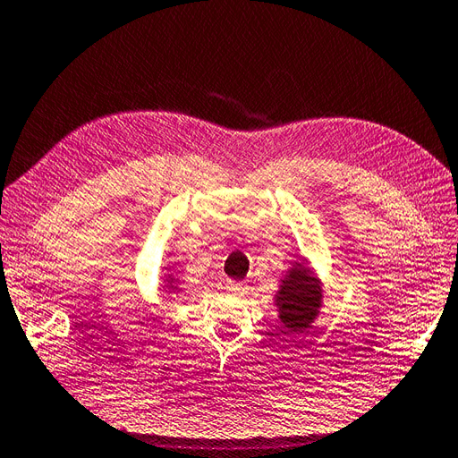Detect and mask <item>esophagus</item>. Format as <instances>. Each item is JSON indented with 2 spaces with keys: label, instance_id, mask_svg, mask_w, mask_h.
<instances>
[{
  "label": "esophagus",
  "instance_id": "obj_1",
  "mask_svg": "<svg viewBox=\"0 0 458 458\" xmlns=\"http://www.w3.org/2000/svg\"><path fill=\"white\" fill-rule=\"evenodd\" d=\"M227 292H229L231 295H244V293H247V287H244V285L239 284V282H231V284L227 285Z\"/></svg>",
  "mask_w": 458,
  "mask_h": 458
}]
</instances>
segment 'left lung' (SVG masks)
Returning a JSON list of instances; mask_svg holds the SVG:
<instances>
[{
	"label": "left lung",
	"mask_w": 458,
	"mask_h": 458,
	"mask_svg": "<svg viewBox=\"0 0 458 458\" xmlns=\"http://www.w3.org/2000/svg\"><path fill=\"white\" fill-rule=\"evenodd\" d=\"M277 318L292 332L310 328L322 307V282L305 260H293L274 295Z\"/></svg>",
	"instance_id": "8db88e82"
}]
</instances>
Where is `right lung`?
Segmentation results:
<instances>
[{
  "label": "right lung",
  "mask_w": 458,
  "mask_h": 458,
  "mask_svg": "<svg viewBox=\"0 0 458 458\" xmlns=\"http://www.w3.org/2000/svg\"><path fill=\"white\" fill-rule=\"evenodd\" d=\"M163 289L169 295H176L178 292H181V289H178V285H176V277L173 276V274H169L165 277V285H163Z\"/></svg>",
  "instance_id": "obj_1"
}]
</instances>
